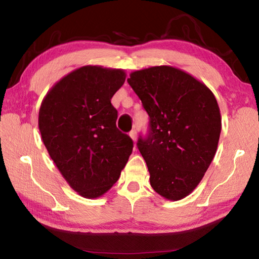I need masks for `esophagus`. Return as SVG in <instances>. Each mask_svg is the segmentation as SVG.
<instances>
[{
    "label": "esophagus",
    "mask_w": 259,
    "mask_h": 259,
    "mask_svg": "<svg viewBox=\"0 0 259 259\" xmlns=\"http://www.w3.org/2000/svg\"><path fill=\"white\" fill-rule=\"evenodd\" d=\"M129 136L131 137V139L134 140V143H136V140H137V131L131 130L130 133H129Z\"/></svg>",
    "instance_id": "1"
}]
</instances>
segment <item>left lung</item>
<instances>
[{
    "mask_svg": "<svg viewBox=\"0 0 259 259\" xmlns=\"http://www.w3.org/2000/svg\"><path fill=\"white\" fill-rule=\"evenodd\" d=\"M128 83L150 116V131L137 147L151 186L166 200L186 198L216 154L222 130L216 97L191 74L166 65L133 72Z\"/></svg>",
    "mask_w": 259,
    "mask_h": 259,
    "instance_id": "obj_1",
    "label": "left lung"
}]
</instances>
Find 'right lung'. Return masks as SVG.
I'll return each instance as SVG.
<instances>
[{"label": "right lung", "instance_id": "add662e5", "mask_svg": "<svg viewBox=\"0 0 259 259\" xmlns=\"http://www.w3.org/2000/svg\"><path fill=\"white\" fill-rule=\"evenodd\" d=\"M123 69L83 66L43 98L38 129L65 181L83 198L105 194L119 179L134 143L116 128L111 99L125 81Z\"/></svg>", "mask_w": 259, "mask_h": 259}]
</instances>
